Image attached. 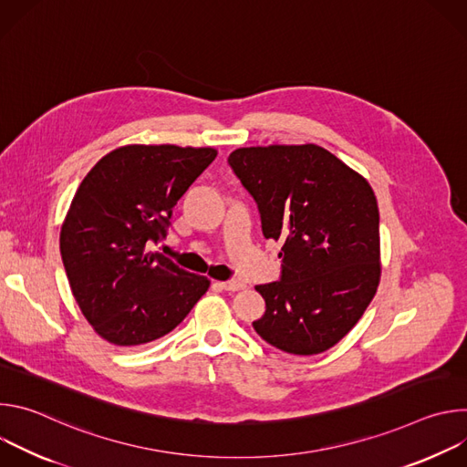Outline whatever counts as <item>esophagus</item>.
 Listing matches in <instances>:
<instances>
[{"label": "esophagus", "instance_id": "esophagus-1", "mask_svg": "<svg viewBox=\"0 0 467 467\" xmlns=\"http://www.w3.org/2000/svg\"><path fill=\"white\" fill-rule=\"evenodd\" d=\"M223 290H227V292H236V290H242L244 288V283H240V281H225V283H218Z\"/></svg>", "mask_w": 467, "mask_h": 467}]
</instances>
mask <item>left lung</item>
<instances>
[{
    "label": "left lung",
    "mask_w": 467,
    "mask_h": 467,
    "mask_svg": "<svg viewBox=\"0 0 467 467\" xmlns=\"http://www.w3.org/2000/svg\"><path fill=\"white\" fill-rule=\"evenodd\" d=\"M229 166L256 202L262 233L281 240V281L258 285L256 335L290 355L337 346L380 281L379 207L369 182L316 146L240 148Z\"/></svg>",
    "instance_id": "obj_1"
}]
</instances>
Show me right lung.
<instances>
[{"instance_id": "obj_1", "label": "right lung", "mask_w": 467, "mask_h": 467, "mask_svg": "<svg viewBox=\"0 0 467 467\" xmlns=\"http://www.w3.org/2000/svg\"><path fill=\"white\" fill-rule=\"evenodd\" d=\"M214 148L130 144L105 155L79 184L60 229L72 294L98 335L121 348L162 338L211 281L159 251L173 207L216 159Z\"/></svg>"}]
</instances>
